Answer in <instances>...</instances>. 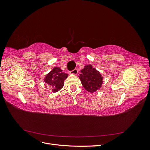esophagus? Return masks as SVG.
<instances>
[{
  "mask_svg": "<svg viewBox=\"0 0 150 150\" xmlns=\"http://www.w3.org/2000/svg\"><path fill=\"white\" fill-rule=\"evenodd\" d=\"M78 69H74V70H72V71H70L69 73L71 74H78Z\"/></svg>",
  "mask_w": 150,
  "mask_h": 150,
  "instance_id": "obj_1",
  "label": "esophagus"
}]
</instances>
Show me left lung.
<instances>
[{
  "label": "left lung",
  "mask_w": 150,
  "mask_h": 150,
  "mask_svg": "<svg viewBox=\"0 0 150 150\" xmlns=\"http://www.w3.org/2000/svg\"><path fill=\"white\" fill-rule=\"evenodd\" d=\"M78 77L84 89L91 93L100 89L103 83V78L100 72L91 64L84 66Z\"/></svg>",
  "instance_id": "1"
}]
</instances>
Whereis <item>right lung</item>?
Returning <instances> with one entry per match:
<instances>
[{
  "instance_id": "1",
  "label": "right lung",
  "mask_w": 150,
  "mask_h": 150,
  "mask_svg": "<svg viewBox=\"0 0 150 150\" xmlns=\"http://www.w3.org/2000/svg\"><path fill=\"white\" fill-rule=\"evenodd\" d=\"M67 74L62 72L61 68L54 67L47 74L44 78V81L52 88V93H57L64 86V80L67 78Z\"/></svg>"
}]
</instances>
